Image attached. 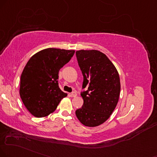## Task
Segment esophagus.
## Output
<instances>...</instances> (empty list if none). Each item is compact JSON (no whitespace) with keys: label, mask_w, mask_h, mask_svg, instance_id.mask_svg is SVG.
I'll return each mask as SVG.
<instances>
[{"label":"esophagus","mask_w":157,"mask_h":157,"mask_svg":"<svg viewBox=\"0 0 157 157\" xmlns=\"http://www.w3.org/2000/svg\"><path fill=\"white\" fill-rule=\"evenodd\" d=\"M70 95H71V97H73H73H75L77 95V93L75 92H73L72 93L70 94Z\"/></svg>","instance_id":"34e87169"}]
</instances>
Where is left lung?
<instances>
[{
	"mask_svg": "<svg viewBox=\"0 0 157 157\" xmlns=\"http://www.w3.org/2000/svg\"><path fill=\"white\" fill-rule=\"evenodd\" d=\"M83 80L81 92L84 104L75 111L83 124L96 127L107 120L115 109L120 94V79L117 69L105 54L98 50L75 52Z\"/></svg>",
	"mask_w": 157,
	"mask_h": 157,
	"instance_id": "obj_1",
	"label": "left lung"
}]
</instances>
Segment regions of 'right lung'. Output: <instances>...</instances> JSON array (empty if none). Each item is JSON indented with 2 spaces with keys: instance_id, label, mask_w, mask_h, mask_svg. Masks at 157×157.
<instances>
[{
  "instance_id": "1",
  "label": "right lung",
  "mask_w": 157,
  "mask_h": 157,
  "mask_svg": "<svg viewBox=\"0 0 157 157\" xmlns=\"http://www.w3.org/2000/svg\"><path fill=\"white\" fill-rule=\"evenodd\" d=\"M74 50L49 48L29 59L21 75L19 94L36 117L49 115L67 94L59 87V71L71 60Z\"/></svg>"
}]
</instances>
